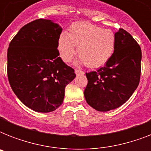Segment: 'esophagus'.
I'll return each mask as SVG.
<instances>
[{"label": "esophagus", "instance_id": "1", "mask_svg": "<svg viewBox=\"0 0 151 151\" xmlns=\"http://www.w3.org/2000/svg\"><path fill=\"white\" fill-rule=\"evenodd\" d=\"M75 73L77 74V75H79V74H84L85 73V72H83V71L80 70H75Z\"/></svg>", "mask_w": 151, "mask_h": 151}]
</instances>
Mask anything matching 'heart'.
Returning <instances> with one entry per match:
<instances>
[{
  "instance_id": "b5f03b06",
  "label": "heart",
  "mask_w": 151,
  "mask_h": 151,
  "mask_svg": "<svg viewBox=\"0 0 151 151\" xmlns=\"http://www.w3.org/2000/svg\"><path fill=\"white\" fill-rule=\"evenodd\" d=\"M117 37L112 30L89 22L73 23L69 33L63 32L58 40V50L64 61L69 63L77 52L78 63L97 68L106 63L115 52Z\"/></svg>"
}]
</instances>
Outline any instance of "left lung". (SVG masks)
Segmentation results:
<instances>
[{
  "label": "left lung",
  "mask_w": 151,
  "mask_h": 151,
  "mask_svg": "<svg viewBox=\"0 0 151 151\" xmlns=\"http://www.w3.org/2000/svg\"><path fill=\"white\" fill-rule=\"evenodd\" d=\"M113 56L103 67L86 73L85 100L95 110L106 112L123 105L139 83L142 52L130 34L120 29Z\"/></svg>",
  "instance_id": "1"
}]
</instances>
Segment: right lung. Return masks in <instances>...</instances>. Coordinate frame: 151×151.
I'll use <instances>...</instances> for the list:
<instances>
[{
	"label": "right lung",
	"instance_id": "add662e5",
	"mask_svg": "<svg viewBox=\"0 0 151 151\" xmlns=\"http://www.w3.org/2000/svg\"><path fill=\"white\" fill-rule=\"evenodd\" d=\"M62 27L50 19L25 25L9 44L8 77L25 106L36 112L54 111L62 105L65 88L75 78L73 69L59 57Z\"/></svg>",
	"mask_w": 151,
	"mask_h": 151
}]
</instances>
